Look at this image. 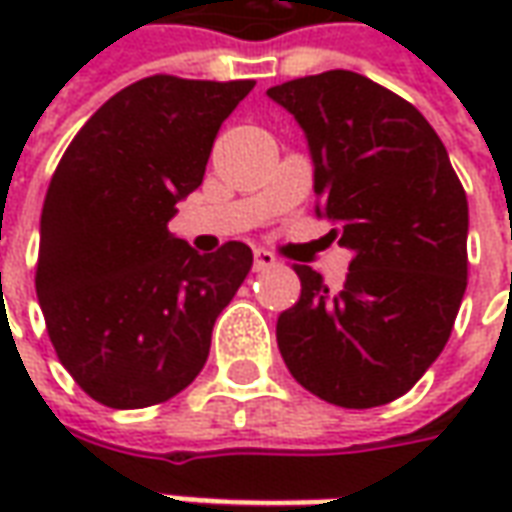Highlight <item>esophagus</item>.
<instances>
[{
	"mask_svg": "<svg viewBox=\"0 0 512 512\" xmlns=\"http://www.w3.org/2000/svg\"><path fill=\"white\" fill-rule=\"evenodd\" d=\"M277 266V257L266 252V249H255V271H268Z\"/></svg>",
	"mask_w": 512,
	"mask_h": 512,
	"instance_id": "1",
	"label": "esophagus"
}]
</instances>
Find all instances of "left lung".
I'll return each instance as SVG.
<instances>
[{
	"mask_svg": "<svg viewBox=\"0 0 512 512\" xmlns=\"http://www.w3.org/2000/svg\"><path fill=\"white\" fill-rule=\"evenodd\" d=\"M312 158L318 213L354 249L343 288L296 266L299 301L279 315L290 376L326 403L406 395L450 340L466 290L469 205L439 134L400 95L354 71L277 84Z\"/></svg>",
	"mask_w": 512,
	"mask_h": 512,
	"instance_id": "8db88e82",
	"label": "left lung"
}]
</instances>
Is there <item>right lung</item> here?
Returning <instances> with one entry per match:
<instances>
[{"label":"right lung","mask_w":512,"mask_h":512,"mask_svg":"<svg viewBox=\"0 0 512 512\" xmlns=\"http://www.w3.org/2000/svg\"><path fill=\"white\" fill-rule=\"evenodd\" d=\"M252 87L147 76L84 123L51 178L40 310L62 367L104 406L145 408L186 389L252 268L241 241L200 255L167 227Z\"/></svg>","instance_id":"1"}]
</instances>
